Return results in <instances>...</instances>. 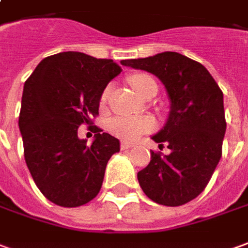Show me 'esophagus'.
Instances as JSON below:
<instances>
[{
	"instance_id": "1",
	"label": "esophagus",
	"mask_w": 248,
	"mask_h": 248,
	"mask_svg": "<svg viewBox=\"0 0 248 248\" xmlns=\"http://www.w3.org/2000/svg\"><path fill=\"white\" fill-rule=\"evenodd\" d=\"M120 147H121V150L124 151V150H129L131 147H134V144H132V143H128V141H121Z\"/></svg>"
}]
</instances>
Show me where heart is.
<instances>
[{
	"instance_id": "1",
	"label": "heart",
	"mask_w": 248,
	"mask_h": 248,
	"mask_svg": "<svg viewBox=\"0 0 248 248\" xmlns=\"http://www.w3.org/2000/svg\"><path fill=\"white\" fill-rule=\"evenodd\" d=\"M129 82L132 85L134 90L138 94L143 97L147 89L151 85H155V82L151 77L146 74H135L129 78ZM110 89L107 88L102 93V101H107ZM154 127V123L148 117H114L109 121V132L123 140H135L138 136H140L143 132L150 131Z\"/></svg>"
}]
</instances>
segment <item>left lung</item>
<instances>
[{
	"label": "left lung",
	"instance_id": "8db88e82",
	"mask_svg": "<svg viewBox=\"0 0 248 248\" xmlns=\"http://www.w3.org/2000/svg\"><path fill=\"white\" fill-rule=\"evenodd\" d=\"M123 66L159 78L170 100L166 124L151 136L170 154L151 151L148 166L138 173L139 185L154 202L179 206L205 189L221 158L225 116L223 92L201 63L178 52L128 59Z\"/></svg>",
	"mask_w": 248,
	"mask_h": 248
}]
</instances>
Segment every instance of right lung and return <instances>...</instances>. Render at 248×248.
Masks as SVG:
<instances>
[{
    "instance_id": "1",
    "label": "right lung",
    "mask_w": 248,
    "mask_h": 248,
    "mask_svg": "<svg viewBox=\"0 0 248 248\" xmlns=\"http://www.w3.org/2000/svg\"><path fill=\"white\" fill-rule=\"evenodd\" d=\"M121 71L112 59L67 51L44 58L24 83V156L36 186L56 205L74 208L94 199L108 160L120 151L119 139L97 127L89 146L78 127L98 114L104 90Z\"/></svg>"
}]
</instances>
